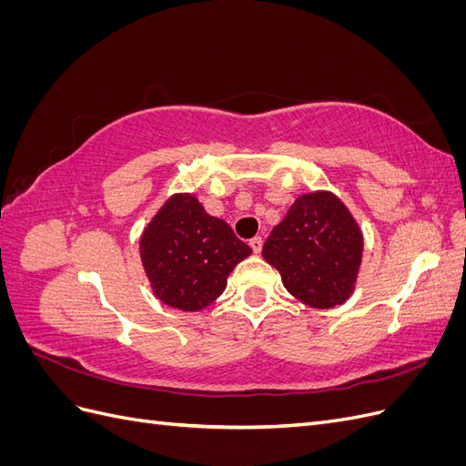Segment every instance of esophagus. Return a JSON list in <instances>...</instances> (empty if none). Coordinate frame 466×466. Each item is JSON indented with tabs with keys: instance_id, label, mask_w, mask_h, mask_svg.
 I'll use <instances>...</instances> for the list:
<instances>
[{
	"instance_id": "1",
	"label": "esophagus",
	"mask_w": 466,
	"mask_h": 466,
	"mask_svg": "<svg viewBox=\"0 0 466 466\" xmlns=\"http://www.w3.org/2000/svg\"><path fill=\"white\" fill-rule=\"evenodd\" d=\"M248 245H250L252 252H255V255H258V252L262 250V238L260 237H252L250 241H248Z\"/></svg>"
}]
</instances>
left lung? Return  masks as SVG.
<instances>
[{"mask_svg": "<svg viewBox=\"0 0 466 466\" xmlns=\"http://www.w3.org/2000/svg\"><path fill=\"white\" fill-rule=\"evenodd\" d=\"M361 247V231L346 206L330 192H313L295 200L266 238L262 257L299 301L330 309L354 289Z\"/></svg>", "mask_w": 466, "mask_h": 466, "instance_id": "left-lung-1", "label": "left lung"}]
</instances>
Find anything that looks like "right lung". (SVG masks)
Listing matches in <instances>:
<instances>
[{
    "label": "right lung",
    "instance_id": "add662e5",
    "mask_svg": "<svg viewBox=\"0 0 466 466\" xmlns=\"http://www.w3.org/2000/svg\"><path fill=\"white\" fill-rule=\"evenodd\" d=\"M139 245L155 295L182 311H198L214 301L235 264L250 255L229 225L208 216L190 194L173 196Z\"/></svg>",
    "mask_w": 466,
    "mask_h": 466
}]
</instances>
